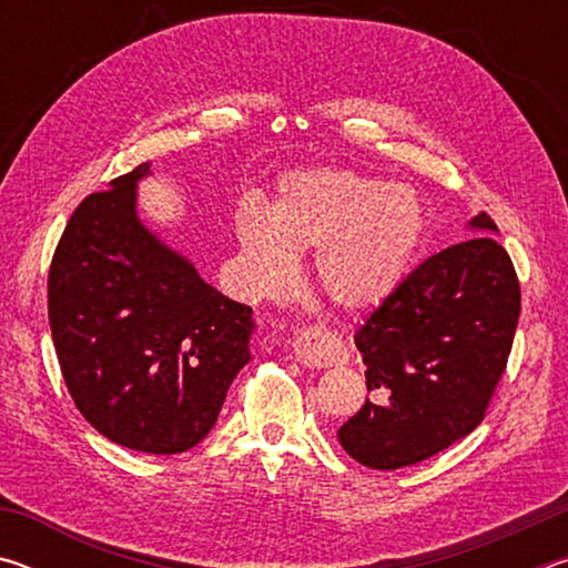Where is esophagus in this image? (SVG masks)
Wrapping results in <instances>:
<instances>
[{
	"mask_svg": "<svg viewBox=\"0 0 568 568\" xmlns=\"http://www.w3.org/2000/svg\"><path fill=\"white\" fill-rule=\"evenodd\" d=\"M293 351L295 358L311 368H333V365L348 361V348L338 335L315 328V325L295 331Z\"/></svg>",
	"mask_w": 568,
	"mask_h": 568,
	"instance_id": "esophagus-1",
	"label": "esophagus"
}]
</instances>
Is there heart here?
<instances>
[{
  "instance_id": "heart-1",
  "label": "heart",
  "mask_w": 568,
  "mask_h": 568,
  "mask_svg": "<svg viewBox=\"0 0 568 568\" xmlns=\"http://www.w3.org/2000/svg\"><path fill=\"white\" fill-rule=\"evenodd\" d=\"M255 281L281 285L293 250L315 247V281L335 305L368 311L396 291L423 233L420 200L408 187L343 170L285 178L271 220L247 207L237 223Z\"/></svg>"
}]
</instances>
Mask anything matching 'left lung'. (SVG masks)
<instances>
[{
    "label": "left lung",
    "instance_id": "1",
    "mask_svg": "<svg viewBox=\"0 0 568 568\" xmlns=\"http://www.w3.org/2000/svg\"><path fill=\"white\" fill-rule=\"evenodd\" d=\"M470 227L498 233L486 213ZM518 313L521 287L494 235L426 257L355 333L371 398L338 428L348 456L396 470L468 436L504 376Z\"/></svg>",
    "mask_w": 568,
    "mask_h": 568
}]
</instances>
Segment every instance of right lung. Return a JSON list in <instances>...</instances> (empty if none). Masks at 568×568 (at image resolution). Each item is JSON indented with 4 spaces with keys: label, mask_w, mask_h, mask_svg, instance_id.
<instances>
[{
    "label": "right lung",
    "mask_w": 568,
    "mask_h": 568,
    "mask_svg": "<svg viewBox=\"0 0 568 568\" xmlns=\"http://www.w3.org/2000/svg\"><path fill=\"white\" fill-rule=\"evenodd\" d=\"M150 162L82 200L47 277L52 341L77 410L112 444L172 456L215 426L250 361L253 307L217 293L140 223Z\"/></svg>",
    "instance_id": "right-lung-1"
}]
</instances>
